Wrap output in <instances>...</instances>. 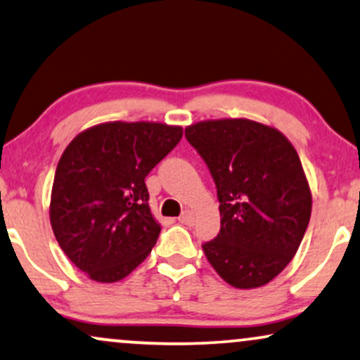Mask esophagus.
<instances>
[{"mask_svg":"<svg viewBox=\"0 0 360 360\" xmlns=\"http://www.w3.org/2000/svg\"><path fill=\"white\" fill-rule=\"evenodd\" d=\"M179 221H180V224H184V225H193L195 217H193V214L190 210H185L184 214L179 217Z\"/></svg>","mask_w":360,"mask_h":360,"instance_id":"1","label":"esophagus"}]
</instances>
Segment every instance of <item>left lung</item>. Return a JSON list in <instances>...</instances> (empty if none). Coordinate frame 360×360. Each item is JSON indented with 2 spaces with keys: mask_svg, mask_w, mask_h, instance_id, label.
<instances>
[{
  "mask_svg": "<svg viewBox=\"0 0 360 360\" xmlns=\"http://www.w3.org/2000/svg\"><path fill=\"white\" fill-rule=\"evenodd\" d=\"M220 202V232L202 245L225 282L255 288L277 277L302 242L312 195L299 155L281 131L252 120L185 128Z\"/></svg>",
  "mask_w": 360,
  "mask_h": 360,
  "instance_id": "left-lung-1",
  "label": "left lung"
}]
</instances>
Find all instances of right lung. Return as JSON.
Masks as SVG:
<instances>
[{"mask_svg":"<svg viewBox=\"0 0 360 360\" xmlns=\"http://www.w3.org/2000/svg\"><path fill=\"white\" fill-rule=\"evenodd\" d=\"M184 135L163 123L112 122L66 146L51 190L50 220L61 250L96 282H118L160 235L145 179Z\"/></svg>","mask_w":360,"mask_h":360,"instance_id":"add662e5","label":"right lung"}]
</instances>
